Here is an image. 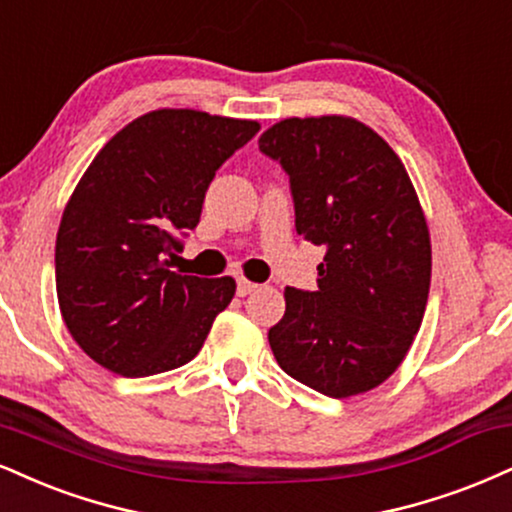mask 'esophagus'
<instances>
[{"mask_svg":"<svg viewBox=\"0 0 512 512\" xmlns=\"http://www.w3.org/2000/svg\"><path fill=\"white\" fill-rule=\"evenodd\" d=\"M252 291H257V283H252L248 279H238V295H240V298H245V295H250Z\"/></svg>","mask_w":512,"mask_h":512,"instance_id":"34e87169","label":"esophagus"}]
</instances>
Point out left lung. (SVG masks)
Segmentation results:
<instances>
[{"mask_svg":"<svg viewBox=\"0 0 512 512\" xmlns=\"http://www.w3.org/2000/svg\"><path fill=\"white\" fill-rule=\"evenodd\" d=\"M260 150L291 181L295 231L326 255L317 291H283L269 346L286 374L329 398L377 389L420 331L432 281L427 219L389 143L350 116L283 119Z\"/></svg>","mask_w":512,"mask_h":512,"instance_id":"8db88e82","label":"left lung"}]
</instances>
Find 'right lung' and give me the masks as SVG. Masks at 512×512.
Here are the masks:
<instances>
[{
	"label": "right lung",
	"instance_id": "obj_1",
	"mask_svg": "<svg viewBox=\"0 0 512 512\" xmlns=\"http://www.w3.org/2000/svg\"><path fill=\"white\" fill-rule=\"evenodd\" d=\"M257 131L248 119L157 109L92 159L66 202L54 264L66 329L97 365L150 377L200 353L236 281L176 274L166 255L200 221L219 166Z\"/></svg>",
	"mask_w": 512,
	"mask_h": 512
}]
</instances>
